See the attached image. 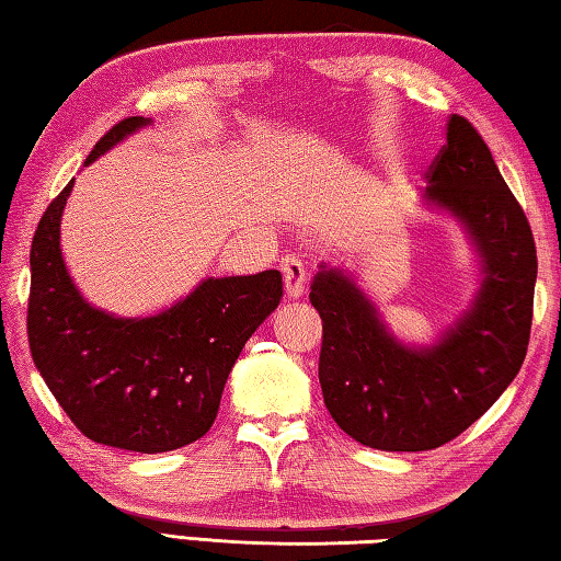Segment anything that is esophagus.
<instances>
[{
    "label": "esophagus",
    "instance_id": "esophagus-1",
    "mask_svg": "<svg viewBox=\"0 0 561 561\" xmlns=\"http://www.w3.org/2000/svg\"><path fill=\"white\" fill-rule=\"evenodd\" d=\"M280 271H283L285 295H288V300H300L305 293V283H308V268H305L300 256H295V253L285 256L280 261Z\"/></svg>",
    "mask_w": 561,
    "mask_h": 561
}]
</instances>
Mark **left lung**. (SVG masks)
I'll list each match as a JSON object with an SVG mask.
<instances>
[{
    "label": "left lung",
    "mask_w": 561,
    "mask_h": 561,
    "mask_svg": "<svg viewBox=\"0 0 561 561\" xmlns=\"http://www.w3.org/2000/svg\"><path fill=\"white\" fill-rule=\"evenodd\" d=\"M422 205L457 221L477 256V288L432 342H405L354 273L320 263V386L348 437L380 451H427L473 425L520 371L530 342L535 239L489 146L449 116Z\"/></svg>",
    "instance_id": "obj_1"
}]
</instances>
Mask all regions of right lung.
I'll return each mask as SVG.
<instances>
[{"label": "right lung", "instance_id": "obj_1", "mask_svg": "<svg viewBox=\"0 0 561 561\" xmlns=\"http://www.w3.org/2000/svg\"><path fill=\"white\" fill-rule=\"evenodd\" d=\"M153 122L129 116L102 136L84 165ZM76 178L41 217L31 244L28 346L50 393L98 445L158 454L213 427L231 366L278 308L280 271L203 278L149 317H119L84 298L60 249Z\"/></svg>", "mask_w": 561, "mask_h": 561}]
</instances>
